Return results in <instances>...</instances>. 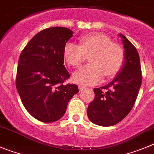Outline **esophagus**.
Returning <instances> with one entry per match:
<instances>
[{"instance_id":"obj_1","label":"esophagus","mask_w":154,"mask_h":154,"mask_svg":"<svg viewBox=\"0 0 154 154\" xmlns=\"http://www.w3.org/2000/svg\"><path fill=\"white\" fill-rule=\"evenodd\" d=\"M79 89L80 91H82L83 90H85V87L83 85H79Z\"/></svg>"}]
</instances>
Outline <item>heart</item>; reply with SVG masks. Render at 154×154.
Segmentation results:
<instances>
[{"mask_svg": "<svg viewBox=\"0 0 154 154\" xmlns=\"http://www.w3.org/2000/svg\"><path fill=\"white\" fill-rule=\"evenodd\" d=\"M80 46L72 43L66 44L63 57L69 66L79 67L89 57L91 64L82 66L73 74L75 82L91 85L103 78H112L122 69L125 60L122 47L112 42L103 33H91L79 39Z\"/></svg>", "mask_w": 154, "mask_h": 154, "instance_id": "1", "label": "heart"}]
</instances>
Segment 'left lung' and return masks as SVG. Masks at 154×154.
<instances>
[{"label":"left lung","instance_id":"8db88e82","mask_svg":"<svg viewBox=\"0 0 154 154\" xmlns=\"http://www.w3.org/2000/svg\"><path fill=\"white\" fill-rule=\"evenodd\" d=\"M122 38L125 60L122 69L106 85L94 88V99L89 103L88 116L100 126H112L122 121L131 111L141 85V68L137 49L125 37Z\"/></svg>","mask_w":154,"mask_h":154}]
</instances>
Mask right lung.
Returning <instances> with one entry per match:
<instances>
[{"mask_svg": "<svg viewBox=\"0 0 154 154\" xmlns=\"http://www.w3.org/2000/svg\"><path fill=\"white\" fill-rule=\"evenodd\" d=\"M68 28L52 27L36 34L19 58L17 89L30 115L43 122L63 117L78 86L64 84L70 75L64 66L63 48L72 37Z\"/></svg>", "mask_w": 154, "mask_h": 154, "instance_id": "right-lung-1", "label": "right lung"}]
</instances>
